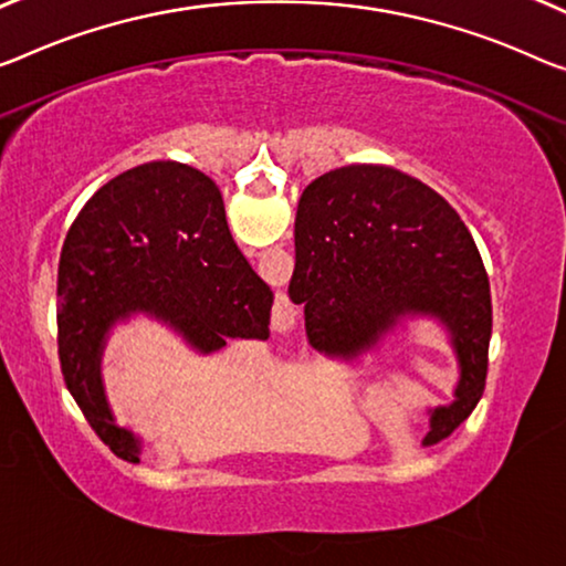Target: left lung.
<instances>
[{
    "label": "left lung",
    "mask_w": 566,
    "mask_h": 566,
    "mask_svg": "<svg viewBox=\"0 0 566 566\" xmlns=\"http://www.w3.org/2000/svg\"><path fill=\"white\" fill-rule=\"evenodd\" d=\"M313 349L354 356L405 316L446 326L460 379L424 442L448 438L485 387L491 285L465 222L438 192L392 167L352 164L313 179L295 214L289 285Z\"/></svg>",
    "instance_id": "obj_1"
}]
</instances>
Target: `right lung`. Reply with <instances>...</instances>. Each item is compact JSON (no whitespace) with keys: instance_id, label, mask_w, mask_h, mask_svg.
I'll return each instance as SVG.
<instances>
[{"instance_id":"right-lung-1","label":"right lung","mask_w":566,"mask_h":566,"mask_svg":"<svg viewBox=\"0 0 566 566\" xmlns=\"http://www.w3.org/2000/svg\"><path fill=\"white\" fill-rule=\"evenodd\" d=\"M273 291L234 245L214 181L179 161L134 167L95 192L57 268V354L95 434L138 463L142 442L113 422L101 381L108 328L132 313L169 324L199 354L271 336Z\"/></svg>"}]
</instances>
